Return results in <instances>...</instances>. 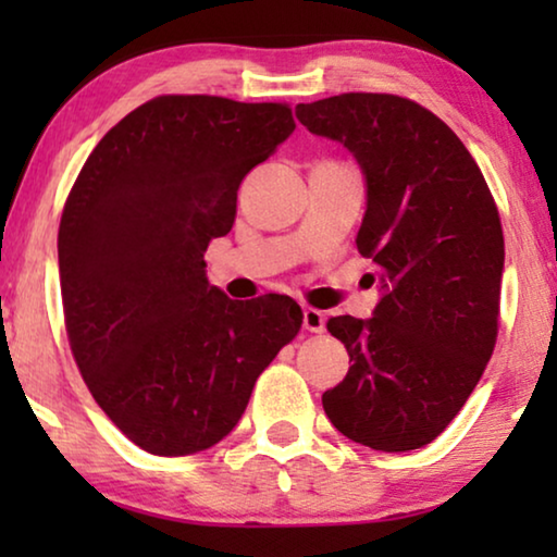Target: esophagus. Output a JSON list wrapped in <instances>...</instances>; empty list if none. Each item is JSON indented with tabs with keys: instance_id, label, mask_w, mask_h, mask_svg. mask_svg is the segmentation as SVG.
<instances>
[{
	"instance_id": "obj_1",
	"label": "esophagus",
	"mask_w": 557,
	"mask_h": 557,
	"mask_svg": "<svg viewBox=\"0 0 557 557\" xmlns=\"http://www.w3.org/2000/svg\"><path fill=\"white\" fill-rule=\"evenodd\" d=\"M301 324H304V330H307V332H324L326 317L319 309L307 307L301 311Z\"/></svg>"
}]
</instances>
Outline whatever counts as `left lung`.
<instances>
[{
	"mask_svg": "<svg viewBox=\"0 0 557 557\" xmlns=\"http://www.w3.org/2000/svg\"><path fill=\"white\" fill-rule=\"evenodd\" d=\"M296 119L360 164L357 250L380 284L370 319L326 322L352 368L322 395L324 413L355 444L413 451L454 421L492 357L505 271L497 205L459 136L408 98L342 94L299 103Z\"/></svg>",
	"mask_w": 557,
	"mask_h": 557,
	"instance_id": "8db88e82",
	"label": "left lung"
}]
</instances>
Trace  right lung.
<instances>
[{
  "label": "right lung",
  "instance_id": "1",
  "mask_svg": "<svg viewBox=\"0 0 557 557\" xmlns=\"http://www.w3.org/2000/svg\"><path fill=\"white\" fill-rule=\"evenodd\" d=\"M294 128L284 103L159 96L96 144L67 195L58 265L73 357L144 451L187 456L223 441L299 332L294 299L233 301L205 271L243 177Z\"/></svg>",
  "mask_w": 557,
  "mask_h": 557
}]
</instances>
